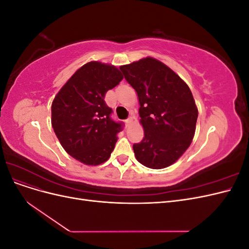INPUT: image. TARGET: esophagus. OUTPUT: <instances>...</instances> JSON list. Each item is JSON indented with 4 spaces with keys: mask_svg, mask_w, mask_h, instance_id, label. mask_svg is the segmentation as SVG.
<instances>
[{
    "mask_svg": "<svg viewBox=\"0 0 249 249\" xmlns=\"http://www.w3.org/2000/svg\"><path fill=\"white\" fill-rule=\"evenodd\" d=\"M133 119H134V117H133V116H131L130 118H127V119L125 120V124H126V125H130V124L133 123Z\"/></svg>",
    "mask_w": 249,
    "mask_h": 249,
    "instance_id": "obj_1",
    "label": "esophagus"
}]
</instances>
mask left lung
<instances>
[{"label": "left lung", "mask_w": 249, "mask_h": 249, "mask_svg": "<svg viewBox=\"0 0 249 249\" xmlns=\"http://www.w3.org/2000/svg\"><path fill=\"white\" fill-rule=\"evenodd\" d=\"M136 90L144 137L133 145L139 163L162 169L176 163L190 146L198 110L191 90L166 64L153 57L119 67Z\"/></svg>", "instance_id": "1"}]
</instances>
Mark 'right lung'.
Here are the masks:
<instances>
[{
    "label": "right lung",
    "mask_w": 249,
    "mask_h": 249,
    "mask_svg": "<svg viewBox=\"0 0 249 249\" xmlns=\"http://www.w3.org/2000/svg\"><path fill=\"white\" fill-rule=\"evenodd\" d=\"M124 79L116 66L90 61L81 66L52 103V126L65 152L85 165L106 162L115 147L122 124L110 118L108 90Z\"/></svg>",
    "instance_id": "add662e5"
}]
</instances>
